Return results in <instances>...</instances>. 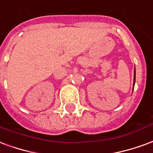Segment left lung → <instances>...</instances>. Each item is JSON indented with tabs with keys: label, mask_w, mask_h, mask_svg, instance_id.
Here are the masks:
<instances>
[{
	"label": "left lung",
	"mask_w": 153,
	"mask_h": 153,
	"mask_svg": "<svg viewBox=\"0 0 153 153\" xmlns=\"http://www.w3.org/2000/svg\"><path fill=\"white\" fill-rule=\"evenodd\" d=\"M134 83H135V69H134Z\"/></svg>",
	"instance_id": "left-lung-1"
}]
</instances>
